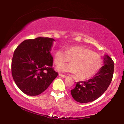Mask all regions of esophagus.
I'll return each mask as SVG.
<instances>
[{
	"label": "esophagus",
	"instance_id": "esophagus-1",
	"mask_svg": "<svg viewBox=\"0 0 124 124\" xmlns=\"http://www.w3.org/2000/svg\"><path fill=\"white\" fill-rule=\"evenodd\" d=\"M59 76H60V77H63V78H66V77H67V76L64 75V74H60V73L59 74Z\"/></svg>",
	"mask_w": 124,
	"mask_h": 124
}]
</instances>
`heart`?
Instances as JSON below:
<instances>
[{
  "label": "heart",
  "instance_id": "obj_1",
  "mask_svg": "<svg viewBox=\"0 0 124 124\" xmlns=\"http://www.w3.org/2000/svg\"><path fill=\"white\" fill-rule=\"evenodd\" d=\"M72 60L70 64H62ZM103 60L101 56L90 49L82 46H71L64 51L56 50L54 54V62L59 66L57 70L60 72L77 74V78L84 80L95 75L101 68Z\"/></svg>",
  "mask_w": 124,
  "mask_h": 124
}]
</instances>
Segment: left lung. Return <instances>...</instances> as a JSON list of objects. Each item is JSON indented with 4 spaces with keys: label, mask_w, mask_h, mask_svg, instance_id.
Listing matches in <instances>:
<instances>
[{
    "label": "left lung",
    "mask_w": 124,
    "mask_h": 124,
    "mask_svg": "<svg viewBox=\"0 0 124 124\" xmlns=\"http://www.w3.org/2000/svg\"><path fill=\"white\" fill-rule=\"evenodd\" d=\"M104 65L93 78L77 82L76 87L71 90V94L76 101L81 103L93 101L107 90L113 78L114 62L106 55L104 57Z\"/></svg>",
    "instance_id": "obj_1"
}]
</instances>
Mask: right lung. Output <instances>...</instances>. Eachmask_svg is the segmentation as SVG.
<instances>
[{
  "label": "right lung",
  "mask_w": 124,
  "mask_h": 124,
  "mask_svg": "<svg viewBox=\"0 0 124 124\" xmlns=\"http://www.w3.org/2000/svg\"><path fill=\"white\" fill-rule=\"evenodd\" d=\"M54 39L38 37L21 42L12 60V75L17 87L25 94L35 96L46 90L58 73L52 68L50 54Z\"/></svg>",
  "instance_id": "obj_1"
}]
</instances>
